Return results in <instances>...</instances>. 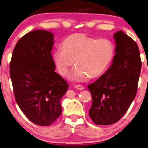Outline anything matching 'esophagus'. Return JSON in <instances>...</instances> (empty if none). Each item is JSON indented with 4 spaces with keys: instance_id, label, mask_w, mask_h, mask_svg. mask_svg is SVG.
I'll return each mask as SVG.
<instances>
[{
    "instance_id": "1",
    "label": "esophagus",
    "mask_w": 148,
    "mask_h": 148,
    "mask_svg": "<svg viewBox=\"0 0 148 148\" xmlns=\"http://www.w3.org/2000/svg\"><path fill=\"white\" fill-rule=\"evenodd\" d=\"M75 88H76L77 90H83L85 89L84 87L81 85H75Z\"/></svg>"
}]
</instances>
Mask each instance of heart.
I'll use <instances>...</instances> for the list:
<instances>
[{
	"instance_id": "b5f03b06",
	"label": "heart",
	"mask_w": 148,
	"mask_h": 148,
	"mask_svg": "<svg viewBox=\"0 0 148 148\" xmlns=\"http://www.w3.org/2000/svg\"><path fill=\"white\" fill-rule=\"evenodd\" d=\"M62 48L53 53L54 63L60 74L65 76L75 61L77 66L68 75L75 82L100 77L107 71L115 55V46L110 40L97 39L85 33L68 36L62 42Z\"/></svg>"
}]
</instances>
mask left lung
Instances as JSON below:
<instances>
[{"mask_svg": "<svg viewBox=\"0 0 148 148\" xmlns=\"http://www.w3.org/2000/svg\"><path fill=\"white\" fill-rule=\"evenodd\" d=\"M115 54L106 73L88 85L92 95L89 115L96 125H108L120 120L133 101L142 62L138 45L121 30L114 34Z\"/></svg>", "mask_w": 148, "mask_h": 148, "instance_id": "left-lung-1", "label": "left lung"}]
</instances>
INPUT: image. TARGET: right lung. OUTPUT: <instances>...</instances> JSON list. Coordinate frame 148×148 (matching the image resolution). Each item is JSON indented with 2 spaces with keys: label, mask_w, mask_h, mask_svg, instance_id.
<instances>
[{
  "label": "right lung",
  "mask_w": 148,
  "mask_h": 148,
  "mask_svg": "<svg viewBox=\"0 0 148 148\" xmlns=\"http://www.w3.org/2000/svg\"><path fill=\"white\" fill-rule=\"evenodd\" d=\"M54 36L36 30L16 43L10 63V76L16 103L32 123L48 126L62 112L60 100L68 88L67 82L55 72L51 56Z\"/></svg>",
  "instance_id": "1"
}]
</instances>
